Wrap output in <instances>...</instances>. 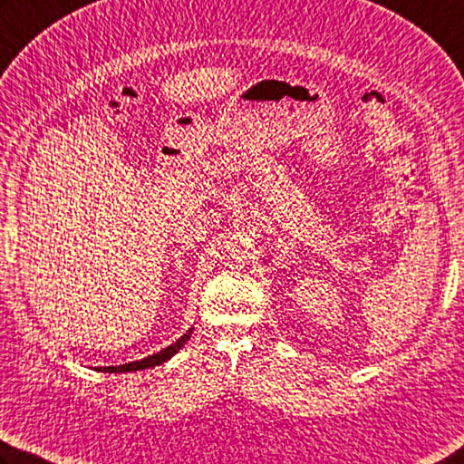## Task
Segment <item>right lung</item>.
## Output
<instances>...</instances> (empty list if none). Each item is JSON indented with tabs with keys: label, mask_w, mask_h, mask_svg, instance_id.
Masks as SVG:
<instances>
[{
	"label": "right lung",
	"mask_w": 464,
	"mask_h": 464,
	"mask_svg": "<svg viewBox=\"0 0 464 464\" xmlns=\"http://www.w3.org/2000/svg\"><path fill=\"white\" fill-rule=\"evenodd\" d=\"M190 333L192 331H188L187 334L180 336V339L176 341V343H172L170 347H166L164 351L156 353V355H150V357L141 359V361H133V363H125V365H120V367H97V372H103V373H128V372H140V369H148V367H154V365L164 363V361L170 359L174 353L180 351L182 344L190 339Z\"/></svg>",
	"instance_id": "right-lung-1"
}]
</instances>
